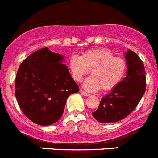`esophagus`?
<instances>
[{
    "label": "esophagus",
    "mask_w": 158,
    "mask_h": 158,
    "mask_svg": "<svg viewBox=\"0 0 158 158\" xmlns=\"http://www.w3.org/2000/svg\"><path fill=\"white\" fill-rule=\"evenodd\" d=\"M80 92H81V94L82 95H84V96H89V95H90V94H89V93H87V92H85V91H84L83 90H81V91H80Z\"/></svg>",
    "instance_id": "34e87169"
}]
</instances>
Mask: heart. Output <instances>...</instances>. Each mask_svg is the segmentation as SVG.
<instances>
[{
    "instance_id": "heart-1",
    "label": "heart",
    "mask_w": 158,
    "mask_h": 158,
    "mask_svg": "<svg viewBox=\"0 0 158 158\" xmlns=\"http://www.w3.org/2000/svg\"><path fill=\"white\" fill-rule=\"evenodd\" d=\"M69 65L77 81H81L91 70L92 75L82 84L88 91H97L101 88L104 91L113 89L122 81L127 69L125 60L115 57L113 52L105 49L88 50L82 56H71Z\"/></svg>"
}]
</instances>
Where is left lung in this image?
Instances as JSON below:
<instances>
[{
	"label": "left lung",
	"mask_w": 158,
	"mask_h": 158,
	"mask_svg": "<svg viewBox=\"0 0 158 158\" xmlns=\"http://www.w3.org/2000/svg\"><path fill=\"white\" fill-rule=\"evenodd\" d=\"M127 64V76L101 99L93 116L102 123H112L125 118L135 109L146 91L145 69L137 54L129 49L124 54Z\"/></svg>",
	"instance_id": "obj_1"
}]
</instances>
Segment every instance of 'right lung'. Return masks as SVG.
<instances>
[{
    "instance_id": "obj_1",
    "label": "right lung",
    "mask_w": 158,
    "mask_h": 158,
    "mask_svg": "<svg viewBox=\"0 0 158 158\" xmlns=\"http://www.w3.org/2000/svg\"><path fill=\"white\" fill-rule=\"evenodd\" d=\"M64 61V56L45 47L28 56L18 70L15 84L18 103L23 113L38 125L56 123L67 98L79 91Z\"/></svg>"
}]
</instances>
